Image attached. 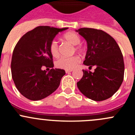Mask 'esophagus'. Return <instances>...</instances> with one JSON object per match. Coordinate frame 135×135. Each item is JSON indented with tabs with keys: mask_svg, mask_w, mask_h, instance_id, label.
<instances>
[{
	"mask_svg": "<svg viewBox=\"0 0 135 135\" xmlns=\"http://www.w3.org/2000/svg\"><path fill=\"white\" fill-rule=\"evenodd\" d=\"M73 70H65V73H70V72L73 71Z\"/></svg>",
	"mask_w": 135,
	"mask_h": 135,
	"instance_id": "1",
	"label": "esophagus"
}]
</instances>
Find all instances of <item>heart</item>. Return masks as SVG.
Returning a JSON list of instances; mask_svg holds the SVG:
<instances>
[{"mask_svg":"<svg viewBox=\"0 0 135 135\" xmlns=\"http://www.w3.org/2000/svg\"><path fill=\"white\" fill-rule=\"evenodd\" d=\"M64 40L69 44L74 46V50L78 53H81L83 51V47L78 46L81 42L80 36L74 32H69L65 34L62 36ZM50 51L53 57H57L59 55V46L55 40H53L50 44ZM80 59L78 56H73L70 57H62L59 58L55 62V66L59 69L65 70H72L74 69L78 64L80 62Z\"/></svg>","mask_w":135,"mask_h":135,"instance_id":"heart-1","label":"heart"}]
</instances>
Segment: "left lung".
Here are the masks:
<instances>
[{"mask_svg": "<svg viewBox=\"0 0 135 135\" xmlns=\"http://www.w3.org/2000/svg\"><path fill=\"white\" fill-rule=\"evenodd\" d=\"M76 31L88 43L84 64L89 67L97 66L94 73L83 70L84 75L77 82L78 88L91 100H106L123 82L125 67L122 51L115 40L102 30L81 28Z\"/></svg>", "mask_w": 135, "mask_h": 135, "instance_id": "8db88e82", "label": "left lung"}]
</instances>
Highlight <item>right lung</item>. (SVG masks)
<instances>
[{
	"label": "right lung",
	"instance_id": "right-lung-1",
	"mask_svg": "<svg viewBox=\"0 0 135 135\" xmlns=\"http://www.w3.org/2000/svg\"><path fill=\"white\" fill-rule=\"evenodd\" d=\"M67 28L38 26L25 34L16 44L11 61L12 76L17 90L27 99L41 100L59 87L65 71L52 69L50 44L59 32ZM42 66L52 69L46 73L41 70Z\"/></svg>",
	"mask_w": 135,
	"mask_h": 135
}]
</instances>
